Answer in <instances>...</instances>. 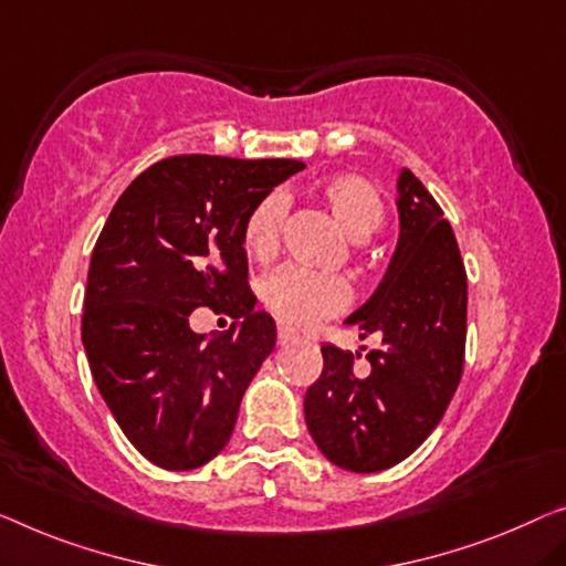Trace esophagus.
I'll use <instances>...</instances> for the list:
<instances>
[{
    "instance_id": "1",
    "label": "esophagus",
    "mask_w": 566,
    "mask_h": 566,
    "mask_svg": "<svg viewBox=\"0 0 566 566\" xmlns=\"http://www.w3.org/2000/svg\"><path fill=\"white\" fill-rule=\"evenodd\" d=\"M297 331H294V327H290V325H280L276 327V340H280V345H286V343H292V340H297Z\"/></svg>"
}]
</instances>
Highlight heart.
Listing matches in <instances>:
<instances>
[{
	"label": "heart",
	"mask_w": 566,
	"mask_h": 566,
	"mask_svg": "<svg viewBox=\"0 0 566 566\" xmlns=\"http://www.w3.org/2000/svg\"><path fill=\"white\" fill-rule=\"evenodd\" d=\"M335 223L350 241H366L384 221V202L374 185L358 175H335L319 185ZM286 200L282 192H272L251 210L243 223V249L256 261L274 256L280 247ZM264 307L284 323L315 325L333 317L350 302V286L340 276L315 274L305 269L286 266L269 274L259 286Z\"/></svg>",
	"instance_id": "b5f03b06"
}]
</instances>
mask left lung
Returning a JSON list of instances; mask_svg holds the SVG:
<instances>
[{
	"mask_svg": "<svg viewBox=\"0 0 566 566\" xmlns=\"http://www.w3.org/2000/svg\"><path fill=\"white\" fill-rule=\"evenodd\" d=\"M399 241L376 292L345 325L381 337L360 353L323 345V374L307 389L305 421L333 465L378 472L407 460L450 407L465 358L468 276L452 226L415 172L396 177ZM366 350V348H360Z\"/></svg>",
	"mask_w": 566,
	"mask_h": 566,
	"instance_id": "8db88e82",
	"label": "left lung"
}]
</instances>
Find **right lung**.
I'll return each instance as SVG.
<instances>
[{
	"label": "right lung",
	"instance_id": "obj_1",
	"mask_svg": "<svg viewBox=\"0 0 566 566\" xmlns=\"http://www.w3.org/2000/svg\"><path fill=\"white\" fill-rule=\"evenodd\" d=\"M297 159L180 155L147 167L116 200L88 266L81 337L137 450L165 470H196L229 444L243 394L274 350L276 325L254 310L243 223ZM196 306L237 323L208 338Z\"/></svg>",
	"mask_w": 566,
	"mask_h": 566
}]
</instances>
